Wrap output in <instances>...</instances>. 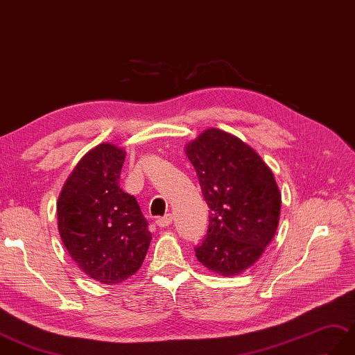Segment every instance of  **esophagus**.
<instances>
[{
  "label": "esophagus",
  "mask_w": 355,
  "mask_h": 355,
  "mask_svg": "<svg viewBox=\"0 0 355 355\" xmlns=\"http://www.w3.org/2000/svg\"><path fill=\"white\" fill-rule=\"evenodd\" d=\"M171 222H172L171 215H164V216H162V218H157V219H155V224H157V227H160V228H166V227H169V225H171Z\"/></svg>",
  "instance_id": "esophagus-1"
}]
</instances>
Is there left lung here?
Returning a JSON list of instances; mask_svg holds the SVG:
<instances>
[{
    "label": "left lung",
    "instance_id": "left-lung-1",
    "mask_svg": "<svg viewBox=\"0 0 355 355\" xmlns=\"http://www.w3.org/2000/svg\"><path fill=\"white\" fill-rule=\"evenodd\" d=\"M210 209L209 230L195 248L213 274L239 275L257 261L275 236L282 193L255 150L219 128L186 145Z\"/></svg>",
    "mask_w": 355,
    "mask_h": 355
}]
</instances>
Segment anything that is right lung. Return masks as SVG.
I'll return each mask as SVG.
<instances>
[{"instance_id":"1","label":"right lung","mask_w":355,"mask_h":355,"mask_svg":"<svg viewBox=\"0 0 355 355\" xmlns=\"http://www.w3.org/2000/svg\"><path fill=\"white\" fill-rule=\"evenodd\" d=\"M123 160L122 148L96 145L72 169L57 201L64 248L89 278L103 284L135 275L153 239L136 198L119 187Z\"/></svg>"}]
</instances>
